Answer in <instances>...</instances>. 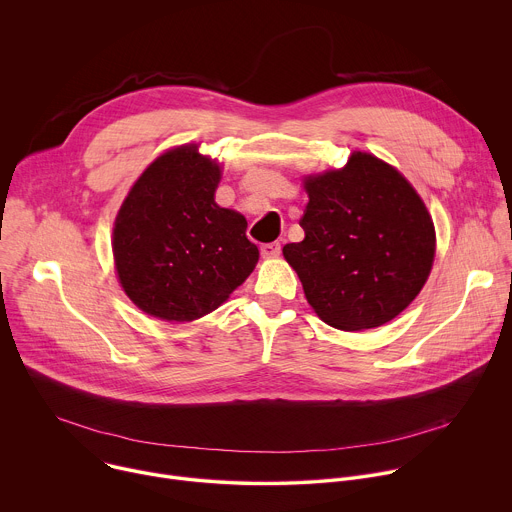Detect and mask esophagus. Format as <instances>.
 <instances>
[{
	"instance_id": "34e87169",
	"label": "esophagus",
	"mask_w": 512,
	"mask_h": 512,
	"mask_svg": "<svg viewBox=\"0 0 512 512\" xmlns=\"http://www.w3.org/2000/svg\"><path fill=\"white\" fill-rule=\"evenodd\" d=\"M260 252H262L264 258H278L280 252H282V248H280L278 242H270V244H262Z\"/></svg>"
}]
</instances>
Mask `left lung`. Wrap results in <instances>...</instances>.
Instances as JSON below:
<instances>
[{
  "instance_id": "obj_1",
  "label": "left lung",
  "mask_w": 512,
  "mask_h": 512,
  "mask_svg": "<svg viewBox=\"0 0 512 512\" xmlns=\"http://www.w3.org/2000/svg\"><path fill=\"white\" fill-rule=\"evenodd\" d=\"M304 187V240L286 244L282 254L306 300L341 331L389 323L432 270L436 232L424 201L399 171L361 151Z\"/></svg>"
}]
</instances>
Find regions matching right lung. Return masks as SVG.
Wrapping results in <instances>:
<instances>
[{
  "mask_svg": "<svg viewBox=\"0 0 512 512\" xmlns=\"http://www.w3.org/2000/svg\"><path fill=\"white\" fill-rule=\"evenodd\" d=\"M220 167L197 145L167 151L137 179L115 222L127 296L151 317L187 323L216 311L254 270L244 216L214 201Z\"/></svg>",
  "mask_w": 512,
  "mask_h": 512,
  "instance_id": "1",
  "label": "right lung"
}]
</instances>
